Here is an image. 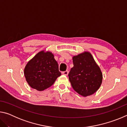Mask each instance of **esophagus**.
Here are the masks:
<instances>
[{
  "mask_svg": "<svg viewBox=\"0 0 127 127\" xmlns=\"http://www.w3.org/2000/svg\"><path fill=\"white\" fill-rule=\"evenodd\" d=\"M62 74L65 75V76H67V75L68 74V70H65V71L62 72Z\"/></svg>",
  "mask_w": 127,
  "mask_h": 127,
  "instance_id": "1",
  "label": "esophagus"
}]
</instances>
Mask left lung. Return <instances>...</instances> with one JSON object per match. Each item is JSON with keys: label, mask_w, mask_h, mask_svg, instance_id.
Segmentation results:
<instances>
[{"label": "left lung", "mask_w": 127, "mask_h": 127, "mask_svg": "<svg viewBox=\"0 0 127 127\" xmlns=\"http://www.w3.org/2000/svg\"><path fill=\"white\" fill-rule=\"evenodd\" d=\"M73 67L68 74L73 89L78 94L86 97L99 89L102 74L91 53L84 52L73 57Z\"/></svg>", "instance_id": "obj_1"}]
</instances>
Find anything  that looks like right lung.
<instances>
[{"instance_id":"right-lung-1","label":"right lung","mask_w":127,"mask_h":127,"mask_svg":"<svg viewBox=\"0 0 127 127\" xmlns=\"http://www.w3.org/2000/svg\"><path fill=\"white\" fill-rule=\"evenodd\" d=\"M24 74L30 86L41 91L52 86L61 73L53 54L41 51L28 62Z\"/></svg>"}]
</instances>
